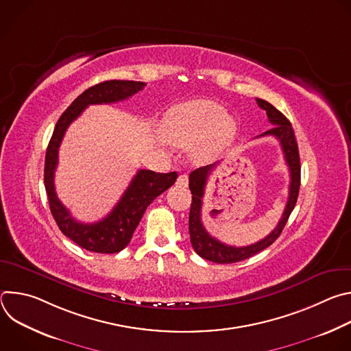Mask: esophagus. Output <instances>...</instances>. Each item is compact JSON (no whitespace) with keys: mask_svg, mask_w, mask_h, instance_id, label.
Wrapping results in <instances>:
<instances>
[{"mask_svg":"<svg viewBox=\"0 0 351 351\" xmlns=\"http://www.w3.org/2000/svg\"><path fill=\"white\" fill-rule=\"evenodd\" d=\"M176 184H178L179 187H186V186L189 184V176H187L186 173L180 175V176L178 178V180H176Z\"/></svg>","mask_w":351,"mask_h":351,"instance_id":"obj_1","label":"esophagus"}]
</instances>
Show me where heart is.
I'll return each instance as SVG.
<instances>
[{
  "label": "heart",
  "mask_w": 351,
  "mask_h": 351,
  "mask_svg": "<svg viewBox=\"0 0 351 351\" xmlns=\"http://www.w3.org/2000/svg\"><path fill=\"white\" fill-rule=\"evenodd\" d=\"M161 129L172 144L193 141V154L206 158L233 138L236 123L222 106L210 99H194L171 107L162 118Z\"/></svg>",
  "instance_id": "heart-1"
}]
</instances>
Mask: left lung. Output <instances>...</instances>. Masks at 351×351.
<instances>
[{
    "label": "left lung",
    "mask_w": 351,
    "mask_h": 351,
    "mask_svg": "<svg viewBox=\"0 0 351 351\" xmlns=\"http://www.w3.org/2000/svg\"><path fill=\"white\" fill-rule=\"evenodd\" d=\"M260 108H263L267 112L268 121L275 125L272 129L264 132L258 137L263 136H274L279 140L282 152L285 154L286 164L290 171V184H289V198L283 211V215L278 223V226L263 240L244 245V247H234L228 245L215 237H213L204 228L202 221V208H203V197L206 184L208 180V176L211 171L217 167V164H211L207 167H202L195 171H193L189 176V189L191 191V206H190V214H189V233H190V241L194 248V252L203 257L204 260L217 263V264H232L239 263L241 260H247L253 257L254 254L263 252L264 248L269 247L282 233L298 197L300 190V156H298V147L294 137V130L291 128V123L289 119L278 111L272 104H269L265 99L257 98L256 99Z\"/></svg>",
    "instance_id": "left-lung-1"
}]
</instances>
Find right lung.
<instances>
[{
    "mask_svg": "<svg viewBox=\"0 0 351 351\" xmlns=\"http://www.w3.org/2000/svg\"><path fill=\"white\" fill-rule=\"evenodd\" d=\"M145 83L133 80H108L83 91L58 119L51 140L48 143L44 164V186L49 210L61 232L82 248L93 253L114 254L123 250L137 228L144 211L156 197L168 190L178 179V172L156 173L140 169L114 210L101 221L82 223L71 215L56 193L54 176L58 165V149L68 126L93 104H111L122 101L143 90Z\"/></svg>",
    "mask_w": 351,
    "mask_h": 351,
    "instance_id": "obj_1",
    "label": "right lung"
}]
</instances>
